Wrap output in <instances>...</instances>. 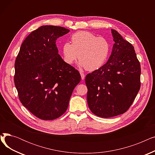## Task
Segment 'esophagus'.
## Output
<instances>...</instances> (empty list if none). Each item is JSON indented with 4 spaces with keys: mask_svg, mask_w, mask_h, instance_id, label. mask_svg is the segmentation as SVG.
<instances>
[{
    "mask_svg": "<svg viewBox=\"0 0 155 155\" xmlns=\"http://www.w3.org/2000/svg\"><path fill=\"white\" fill-rule=\"evenodd\" d=\"M80 75H81V78H82V80H84V78H85V75H84V73H82V72H80Z\"/></svg>",
    "mask_w": 155,
    "mask_h": 155,
    "instance_id": "1",
    "label": "esophagus"
}]
</instances>
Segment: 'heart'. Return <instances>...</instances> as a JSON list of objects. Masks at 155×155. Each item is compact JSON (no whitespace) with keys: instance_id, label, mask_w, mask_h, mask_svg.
I'll return each mask as SVG.
<instances>
[{"instance_id":"1","label":"heart","mask_w":155,"mask_h":155,"mask_svg":"<svg viewBox=\"0 0 155 155\" xmlns=\"http://www.w3.org/2000/svg\"><path fill=\"white\" fill-rule=\"evenodd\" d=\"M71 44L67 42L62 46L64 62L71 64L78 57V64L88 71H93L106 62L110 52L107 39L97 37L88 31H78L71 37Z\"/></svg>"}]
</instances>
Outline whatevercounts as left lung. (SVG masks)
I'll return each instance as SVG.
<instances>
[{
  "label": "left lung",
  "instance_id": "obj_1",
  "mask_svg": "<svg viewBox=\"0 0 155 155\" xmlns=\"http://www.w3.org/2000/svg\"><path fill=\"white\" fill-rule=\"evenodd\" d=\"M111 32L115 43L107 62L85 77L89 109L104 118L126 112L141 86L140 63L133 46L117 31Z\"/></svg>",
  "mask_w": 155,
  "mask_h": 155
}]
</instances>
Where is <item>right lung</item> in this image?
Segmentation results:
<instances>
[{"label": "right lung", "mask_w": 155, "mask_h": 155, "mask_svg": "<svg viewBox=\"0 0 155 155\" xmlns=\"http://www.w3.org/2000/svg\"><path fill=\"white\" fill-rule=\"evenodd\" d=\"M70 30L43 26L21 45L15 61L14 84L19 98L32 114L43 120L58 118L67 110L80 73L58 54L57 38Z\"/></svg>", "instance_id": "1"}]
</instances>
